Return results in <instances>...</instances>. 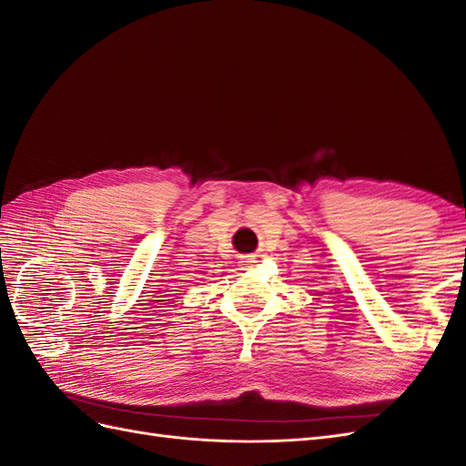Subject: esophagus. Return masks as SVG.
Masks as SVG:
<instances>
[{"mask_svg": "<svg viewBox=\"0 0 466 466\" xmlns=\"http://www.w3.org/2000/svg\"><path fill=\"white\" fill-rule=\"evenodd\" d=\"M243 262H257V260H255V258H245Z\"/></svg>", "mask_w": 466, "mask_h": 466, "instance_id": "34e87169", "label": "esophagus"}]
</instances>
